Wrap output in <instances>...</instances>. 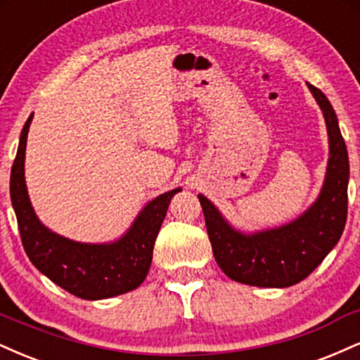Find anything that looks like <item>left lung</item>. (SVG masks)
Instances as JSON below:
<instances>
[{
	"instance_id": "obj_1",
	"label": "left lung",
	"mask_w": 360,
	"mask_h": 360,
	"mask_svg": "<svg viewBox=\"0 0 360 360\" xmlns=\"http://www.w3.org/2000/svg\"><path fill=\"white\" fill-rule=\"evenodd\" d=\"M326 122L330 159L315 205L298 220L274 230L243 235L233 230L200 194L214 260L230 279L259 288H288L308 278L340 240L347 221L349 155L330 101L308 82Z\"/></svg>"
}]
</instances>
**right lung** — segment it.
<instances>
[{
    "label": "right lung",
    "mask_w": 360,
    "mask_h": 360,
    "mask_svg": "<svg viewBox=\"0 0 360 360\" xmlns=\"http://www.w3.org/2000/svg\"><path fill=\"white\" fill-rule=\"evenodd\" d=\"M32 118L34 115L22 130L10 177L11 203L28 259L52 283L82 300H105L139 288L150 269L154 243L171 198L181 189L152 200L125 237L115 243L91 245L60 237L39 221L27 194L23 164Z\"/></svg>",
    "instance_id": "add662e5"
}]
</instances>
